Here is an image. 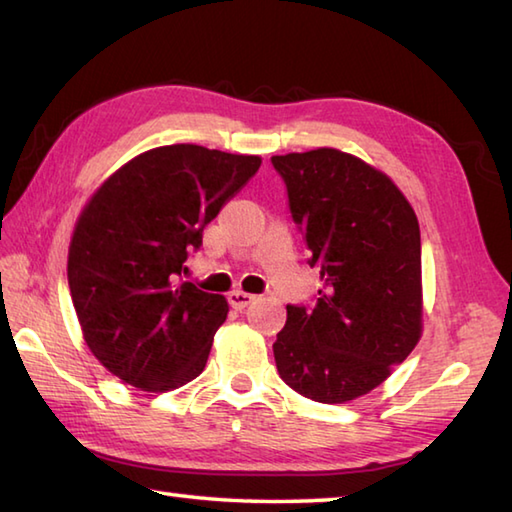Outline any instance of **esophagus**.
<instances>
[{"label": "esophagus", "instance_id": "34e87169", "mask_svg": "<svg viewBox=\"0 0 512 512\" xmlns=\"http://www.w3.org/2000/svg\"><path fill=\"white\" fill-rule=\"evenodd\" d=\"M228 302L233 308L237 310H244L246 306H250L255 302V295L244 293V290H233V293H228Z\"/></svg>", "mask_w": 512, "mask_h": 512}]
</instances>
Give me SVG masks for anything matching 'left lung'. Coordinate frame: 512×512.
Segmentation results:
<instances>
[{"mask_svg":"<svg viewBox=\"0 0 512 512\" xmlns=\"http://www.w3.org/2000/svg\"><path fill=\"white\" fill-rule=\"evenodd\" d=\"M270 162L324 282L313 308L286 306L275 364L299 395L344 404L382 384L422 337L417 215L393 179L337 148Z\"/></svg>","mask_w":512,"mask_h":512,"instance_id":"obj_1","label":"left lung"}]
</instances>
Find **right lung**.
<instances>
[{
	"label": "right lung",
	"instance_id": "right-lung-1",
	"mask_svg": "<svg viewBox=\"0 0 512 512\" xmlns=\"http://www.w3.org/2000/svg\"><path fill=\"white\" fill-rule=\"evenodd\" d=\"M259 166L257 155L159 146L90 197L70 239L68 286L90 353L122 382L164 393L204 370L228 302L177 279Z\"/></svg>",
	"mask_w": 512,
	"mask_h": 512
}]
</instances>
